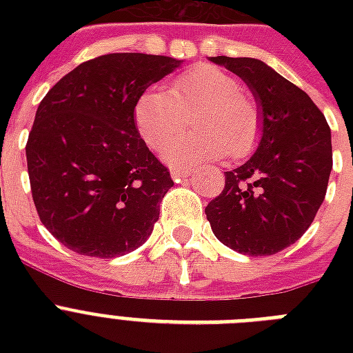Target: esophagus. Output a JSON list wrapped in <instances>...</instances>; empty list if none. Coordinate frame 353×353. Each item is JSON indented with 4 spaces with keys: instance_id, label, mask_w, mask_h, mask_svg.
Here are the masks:
<instances>
[{
    "instance_id": "obj_1",
    "label": "esophagus",
    "mask_w": 353,
    "mask_h": 353,
    "mask_svg": "<svg viewBox=\"0 0 353 353\" xmlns=\"http://www.w3.org/2000/svg\"><path fill=\"white\" fill-rule=\"evenodd\" d=\"M172 177H188L192 176L194 170H190V168H177V166H174L170 170Z\"/></svg>"
}]
</instances>
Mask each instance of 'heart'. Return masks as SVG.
I'll list each match as a JSON object with an SVG mask.
<instances>
[{"instance_id": "obj_1", "label": "heart", "mask_w": 353, "mask_h": 353, "mask_svg": "<svg viewBox=\"0 0 353 353\" xmlns=\"http://www.w3.org/2000/svg\"><path fill=\"white\" fill-rule=\"evenodd\" d=\"M190 117L196 118L199 132L172 141ZM133 121L148 148L159 152L172 141L165 150L172 165L214 161L227 152L245 157L256 148L262 130L260 108L241 93L240 80L209 63L177 74L168 91H144L133 108Z\"/></svg>"}]
</instances>
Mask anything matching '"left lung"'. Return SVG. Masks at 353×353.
<instances>
[{
	"label": "left lung",
	"instance_id": "obj_1",
	"mask_svg": "<svg viewBox=\"0 0 353 353\" xmlns=\"http://www.w3.org/2000/svg\"><path fill=\"white\" fill-rule=\"evenodd\" d=\"M252 91L262 139L251 159L225 172L223 192L205 207L216 238L249 256L295 243L315 220L332 172V133L307 93L256 58L212 57Z\"/></svg>",
	"mask_w": 353,
	"mask_h": 353
}]
</instances>
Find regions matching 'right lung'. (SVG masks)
Masks as SVG:
<instances>
[{"label": "right lung", "instance_id": "right-lung-1", "mask_svg": "<svg viewBox=\"0 0 353 353\" xmlns=\"http://www.w3.org/2000/svg\"><path fill=\"white\" fill-rule=\"evenodd\" d=\"M179 60L112 52L80 63L41 99L25 146L30 192L46 229L85 256L143 245L174 185L139 137L133 108Z\"/></svg>", "mask_w": 353, "mask_h": 353}]
</instances>
